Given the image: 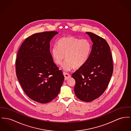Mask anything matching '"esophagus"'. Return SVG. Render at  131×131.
<instances>
[{
	"label": "esophagus",
	"instance_id": "obj_1",
	"mask_svg": "<svg viewBox=\"0 0 131 131\" xmlns=\"http://www.w3.org/2000/svg\"><path fill=\"white\" fill-rule=\"evenodd\" d=\"M63 75L64 77V80H65L68 79L71 77L70 74H68V73H63Z\"/></svg>",
	"mask_w": 131,
	"mask_h": 131
}]
</instances>
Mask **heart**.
Segmentation results:
<instances>
[{"label":"heart","mask_w":131,"mask_h":131,"mask_svg":"<svg viewBox=\"0 0 131 131\" xmlns=\"http://www.w3.org/2000/svg\"><path fill=\"white\" fill-rule=\"evenodd\" d=\"M91 48V43L88 39L66 37L58 41L57 47L52 48L51 56L57 65H61L65 58L66 61L62 69L68 72L74 68L79 69L83 66L89 58Z\"/></svg>","instance_id":"1"}]
</instances>
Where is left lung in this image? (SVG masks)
<instances>
[{"instance_id":"8db88e82","label":"left lung","mask_w":131,"mask_h":131,"mask_svg":"<svg viewBox=\"0 0 131 131\" xmlns=\"http://www.w3.org/2000/svg\"><path fill=\"white\" fill-rule=\"evenodd\" d=\"M93 43L89 58L85 64L72 74L75 80L76 96L85 102L92 101L101 96L111 78L113 65L110 48L102 38L86 32Z\"/></svg>"}]
</instances>
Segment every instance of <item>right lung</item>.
I'll return each instance as SVG.
<instances>
[{"instance_id":"add662e5","label":"right lung","mask_w":131,"mask_h":131,"mask_svg":"<svg viewBox=\"0 0 131 131\" xmlns=\"http://www.w3.org/2000/svg\"><path fill=\"white\" fill-rule=\"evenodd\" d=\"M58 32H45L28 37L21 45L16 60L19 82L27 96L47 103L59 94L64 76L54 63L50 43Z\"/></svg>"}]
</instances>
